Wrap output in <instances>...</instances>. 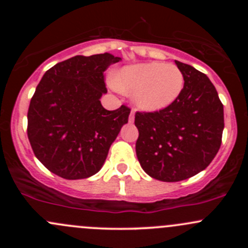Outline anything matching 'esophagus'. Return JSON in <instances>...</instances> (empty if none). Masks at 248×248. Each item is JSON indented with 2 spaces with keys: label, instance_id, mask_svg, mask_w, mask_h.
Returning <instances> with one entry per match:
<instances>
[{
  "label": "esophagus",
  "instance_id": "34e87169",
  "mask_svg": "<svg viewBox=\"0 0 248 248\" xmlns=\"http://www.w3.org/2000/svg\"><path fill=\"white\" fill-rule=\"evenodd\" d=\"M134 121V110H132L131 115H129V122H133Z\"/></svg>",
  "mask_w": 248,
  "mask_h": 248
}]
</instances>
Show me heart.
Here are the masks:
<instances>
[{
	"mask_svg": "<svg viewBox=\"0 0 248 248\" xmlns=\"http://www.w3.org/2000/svg\"><path fill=\"white\" fill-rule=\"evenodd\" d=\"M185 78L177 66L162 62L127 66L120 71L112 87L133 93L134 103L145 111L169 107L181 93Z\"/></svg>",
	"mask_w": 248,
	"mask_h": 248,
	"instance_id": "heart-1",
	"label": "heart"
}]
</instances>
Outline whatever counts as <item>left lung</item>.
I'll use <instances>...</instances> for the list:
<instances>
[{
	"label": "left lung",
	"mask_w": 248,
	"mask_h": 248,
	"mask_svg": "<svg viewBox=\"0 0 248 248\" xmlns=\"http://www.w3.org/2000/svg\"><path fill=\"white\" fill-rule=\"evenodd\" d=\"M185 78L180 96L167 108L137 112L138 161L147 175L164 182L189 179L218 152L224 128L223 104L202 72L175 61Z\"/></svg>",
	"instance_id": "left-lung-1"
}]
</instances>
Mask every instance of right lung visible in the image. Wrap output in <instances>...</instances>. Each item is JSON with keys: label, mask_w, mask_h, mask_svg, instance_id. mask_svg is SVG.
<instances>
[{"label": "right lung", "mask_w": 248, "mask_h": 248, "mask_svg": "<svg viewBox=\"0 0 248 248\" xmlns=\"http://www.w3.org/2000/svg\"><path fill=\"white\" fill-rule=\"evenodd\" d=\"M121 61L111 54L78 56L47 69L27 112V137L46 169L67 180L101 170L110 145L128 122L131 109H104V72Z\"/></svg>", "instance_id": "1"}]
</instances>
